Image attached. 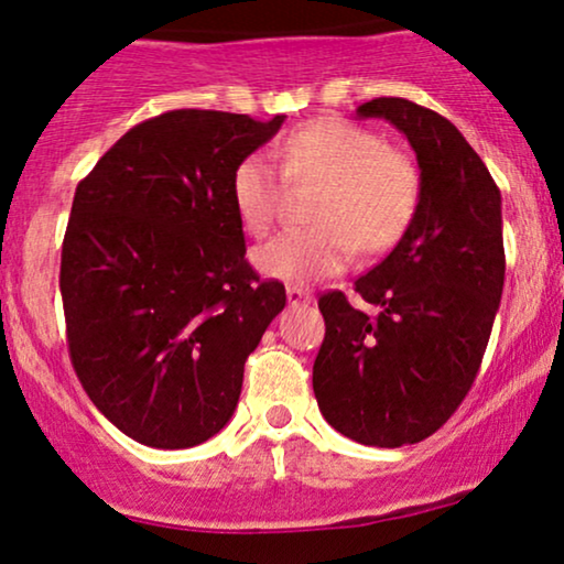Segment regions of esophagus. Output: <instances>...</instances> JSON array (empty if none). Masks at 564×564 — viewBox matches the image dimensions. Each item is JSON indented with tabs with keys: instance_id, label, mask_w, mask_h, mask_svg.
Returning a JSON list of instances; mask_svg holds the SVG:
<instances>
[{
	"instance_id": "34e87169",
	"label": "esophagus",
	"mask_w": 564,
	"mask_h": 564,
	"mask_svg": "<svg viewBox=\"0 0 564 564\" xmlns=\"http://www.w3.org/2000/svg\"><path fill=\"white\" fill-rule=\"evenodd\" d=\"M286 300H289L291 307H296V304H310V302H313V294H310V291L302 289V286H289L286 289Z\"/></svg>"
}]
</instances>
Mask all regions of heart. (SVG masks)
Returning <instances> with one entry per match:
<instances>
[{"mask_svg": "<svg viewBox=\"0 0 564 564\" xmlns=\"http://www.w3.org/2000/svg\"><path fill=\"white\" fill-rule=\"evenodd\" d=\"M281 172L289 183L323 180L310 217L318 225L291 228L254 251L264 275L310 283L347 268L358 246L368 254L390 249L419 206V172L387 148L373 129L345 119H315L281 142ZM268 153H249L230 174L238 223L264 236L275 223L283 180Z\"/></svg>", "mask_w": 564, "mask_h": 564, "instance_id": "obj_1", "label": "heart"}]
</instances>
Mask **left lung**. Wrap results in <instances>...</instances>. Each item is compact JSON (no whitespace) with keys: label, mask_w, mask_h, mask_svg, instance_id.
Masks as SVG:
<instances>
[{"label":"left lung","mask_w":564,"mask_h":564,"mask_svg":"<svg viewBox=\"0 0 564 564\" xmlns=\"http://www.w3.org/2000/svg\"><path fill=\"white\" fill-rule=\"evenodd\" d=\"M405 134L419 161V206L398 246L355 281L373 315L326 291V336L313 366L321 413L364 445L430 437L475 384L503 291L501 191L445 116L405 97L358 108Z\"/></svg>","instance_id":"obj_1"}]
</instances>
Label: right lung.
Segmentation results:
<instances>
[{"mask_svg": "<svg viewBox=\"0 0 564 564\" xmlns=\"http://www.w3.org/2000/svg\"><path fill=\"white\" fill-rule=\"evenodd\" d=\"M283 116L180 108L132 127L76 185L61 254L68 355L97 411L151 448L230 422L286 289L246 262L236 164Z\"/></svg>", "mask_w": 564, "mask_h": 564, "instance_id": "obj_1", "label": "right lung"}]
</instances>
